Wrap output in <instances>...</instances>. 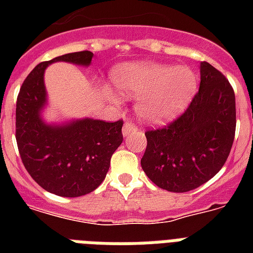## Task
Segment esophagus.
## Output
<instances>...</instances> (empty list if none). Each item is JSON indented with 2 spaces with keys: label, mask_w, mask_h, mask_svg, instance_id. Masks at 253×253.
Segmentation results:
<instances>
[{
  "label": "esophagus",
  "mask_w": 253,
  "mask_h": 253,
  "mask_svg": "<svg viewBox=\"0 0 253 253\" xmlns=\"http://www.w3.org/2000/svg\"><path fill=\"white\" fill-rule=\"evenodd\" d=\"M135 130H138V127L135 126L134 123L126 122L125 125H123V128H122L123 136H127V135L130 134V132H132V131H135Z\"/></svg>",
  "instance_id": "esophagus-1"
}]
</instances>
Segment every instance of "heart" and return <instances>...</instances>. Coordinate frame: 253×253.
Here are the masks:
<instances>
[{
	"label": "heart",
	"mask_w": 253,
	"mask_h": 253,
	"mask_svg": "<svg viewBox=\"0 0 253 253\" xmlns=\"http://www.w3.org/2000/svg\"><path fill=\"white\" fill-rule=\"evenodd\" d=\"M113 81L123 97L138 98V115L152 125L176 118L197 89V77L192 69L152 61L119 65L113 72ZM110 97L114 98L113 94Z\"/></svg>",
	"instance_id": "obj_1"
}]
</instances>
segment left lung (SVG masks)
<instances>
[{
  "mask_svg": "<svg viewBox=\"0 0 253 253\" xmlns=\"http://www.w3.org/2000/svg\"><path fill=\"white\" fill-rule=\"evenodd\" d=\"M235 127L234 89L218 69L202 61L200 90L188 109L168 126L146 131L143 170L168 192L198 188L224 166Z\"/></svg>",
  "mask_w": 253,
  "mask_h": 253,
  "instance_id": "obj_1",
  "label": "left lung"
}]
</instances>
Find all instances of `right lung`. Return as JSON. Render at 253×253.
<instances>
[{"label":"right lung","instance_id":"add662e5","mask_svg":"<svg viewBox=\"0 0 253 253\" xmlns=\"http://www.w3.org/2000/svg\"><path fill=\"white\" fill-rule=\"evenodd\" d=\"M93 52L65 53L38 64L26 77L17 98L15 139L29 174L49 193L80 197L105 180L111 155L123 142V121L84 118L48 125L41 117L47 103L44 71L55 61L90 65Z\"/></svg>","mask_w":253,"mask_h":253}]
</instances>
